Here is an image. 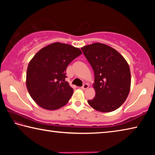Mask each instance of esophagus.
Masks as SVG:
<instances>
[{
    "mask_svg": "<svg viewBox=\"0 0 155 155\" xmlns=\"http://www.w3.org/2000/svg\"><path fill=\"white\" fill-rule=\"evenodd\" d=\"M89 87V85L88 84H87V83H85L84 84V85L82 86V87H81V89H82V90H87V89Z\"/></svg>",
    "mask_w": 155,
    "mask_h": 155,
    "instance_id": "34e87169",
    "label": "esophagus"
}]
</instances>
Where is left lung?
<instances>
[{
  "instance_id": "left-lung-1",
  "label": "left lung",
  "mask_w": 155,
  "mask_h": 155,
  "mask_svg": "<svg viewBox=\"0 0 155 155\" xmlns=\"http://www.w3.org/2000/svg\"><path fill=\"white\" fill-rule=\"evenodd\" d=\"M94 72L95 97L89 104L101 112L115 111L124 103L130 87L128 63L116 50L94 43L81 48Z\"/></svg>"
}]
</instances>
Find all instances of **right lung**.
Segmentation results:
<instances>
[{
    "instance_id": "obj_1",
    "label": "right lung",
    "mask_w": 155,
    "mask_h": 155,
    "mask_svg": "<svg viewBox=\"0 0 155 155\" xmlns=\"http://www.w3.org/2000/svg\"><path fill=\"white\" fill-rule=\"evenodd\" d=\"M82 54L79 48L55 42L44 47L31 60L27 72V87L33 101L47 110L66 104L73 89L65 81L66 68Z\"/></svg>"
}]
</instances>
